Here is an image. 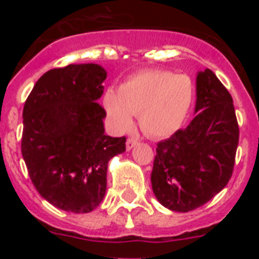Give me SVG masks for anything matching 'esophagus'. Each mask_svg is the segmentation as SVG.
I'll use <instances>...</instances> for the list:
<instances>
[{
	"instance_id": "esophagus-1",
	"label": "esophagus",
	"mask_w": 259,
	"mask_h": 259,
	"mask_svg": "<svg viewBox=\"0 0 259 259\" xmlns=\"http://www.w3.org/2000/svg\"><path fill=\"white\" fill-rule=\"evenodd\" d=\"M137 143H139L137 139H135V137H128L127 143H125V148H127V150H131Z\"/></svg>"
}]
</instances>
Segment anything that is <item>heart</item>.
Instances as JSON below:
<instances>
[{
    "instance_id": "heart-1",
    "label": "heart",
    "mask_w": 259,
    "mask_h": 259,
    "mask_svg": "<svg viewBox=\"0 0 259 259\" xmlns=\"http://www.w3.org/2000/svg\"><path fill=\"white\" fill-rule=\"evenodd\" d=\"M194 97L191 77L166 70H145L125 79L118 93L107 91L104 105L107 115L119 130L139 124L150 137L163 139L175 134L188 116Z\"/></svg>"
}]
</instances>
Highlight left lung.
I'll return each mask as SVG.
<instances>
[{
  "mask_svg": "<svg viewBox=\"0 0 259 259\" xmlns=\"http://www.w3.org/2000/svg\"><path fill=\"white\" fill-rule=\"evenodd\" d=\"M191 124L157 144L152 171L155 197L167 209L187 212L202 206L230 182L239 145L232 97L206 68L197 75Z\"/></svg>",
  "mask_w": 259,
  "mask_h": 259,
  "instance_id": "8db88e82",
  "label": "left lung"
}]
</instances>
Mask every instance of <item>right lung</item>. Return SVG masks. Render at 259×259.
Listing matches in <instances>:
<instances>
[{"label":"right lung","mask_w":259,"mask_h":259,"mask_svg":"<svg viewBox=\"0 0 259 259\" xmlns=\"http://www.w3.org/2000/svg\"><path fill=\"white\" fill-rule=\"evenodd\" d=\"M106 71L95 63L53 68L36 81L23 107L22 155L36 191L53 206L84 214L101 203L107 163L125 137L105 135L98 104Z\"/></svg>","instance_id":"obj_1"}]
</instances>
